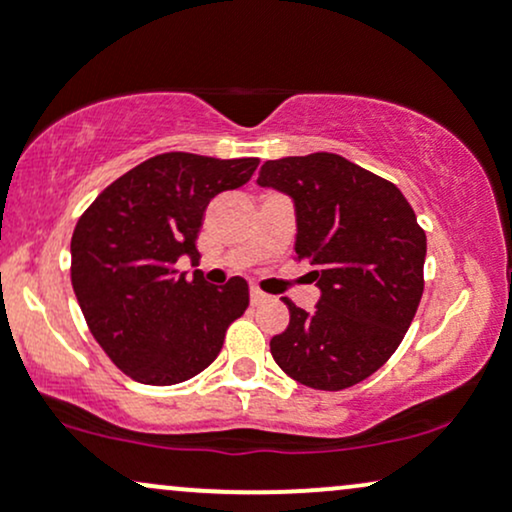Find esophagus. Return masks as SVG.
I'll return each instance as SVG.
<instances>
[{
  "label": "esophagus",
  "mask_w": 512,
  "mask_h": 512,
  "mask_svg": "<svg viewBox=\"0 0 512 512\" xmlns=\"http://www.w3.org/2000/svg\"><path fill=\"white\" fill-rule=\"evenodd\" d=\"M264 301H269L267 293H262L260 289H257V286H252V289H250V303H252V305H260V303H264Z\"/></svg>",
  "instance_id": "esophagus-1"
}]
</instances>
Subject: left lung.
<instances>
[{"label":"left lung","instance_id":"left-lung-1","mask_svg":"<svg viewBox=\"0 0 512 512\" xmlns=\"http://www.w3.org/2000/svg\"><path fill=\"white\" fill-rule=\"evenodd\" d=\"M257 185L293 199L296 255L320 289L313 313L269 342L276 366L315 390H346L397 351L424 293L426 233L397 185L337 154L267 161Z\"/></svg>","mask_w":512,"mask_h":512}]
</instances>
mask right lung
<instances>
[{"mask_svg": "<svg viewBox=\"0 0 512 512\" xmlns=\"http://www.w3.org/2000/svg\"><path fill=\"white\" fill-rule=\"evenodd\" d=\"M257 158L170 151L139 163L84 211L72 236V286L86 325L122 373L144 385L195 378L219 356L228 325L250 303L248 281L185 279L199 260L204 211L252 178Z\"/></svg>", "mask_w": 512, "mask_h": 512, "instance_id": "1", "label": "right lung"}]
</instances>
